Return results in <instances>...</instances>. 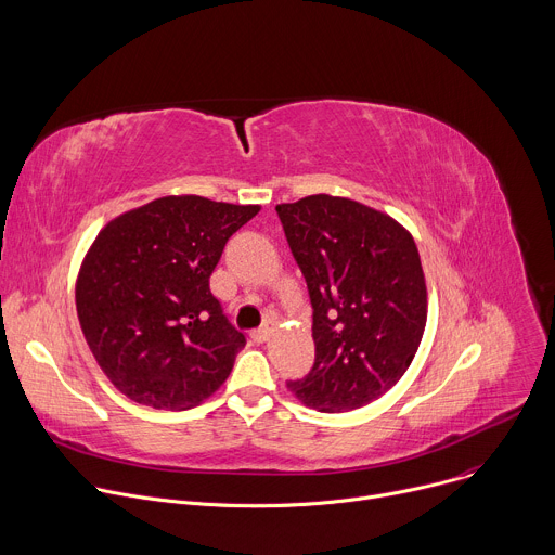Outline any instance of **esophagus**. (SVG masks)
Here are the masks:
<instances>
[{
    "label": "esophagus",
    "mask_w": 555,
    "mask_h": 555,
    "mask_svg": "<svg viewBox=\"0 0 555 555\" xmlns=\"http://www.w3.org/2000/svg\"><path fill=\"white\" fill-rule=\"evenodd\" d=\"M272 332H274V323H266L263 327H259V330H255L253 332V340L255 343H268L270 340V336H272Z\"/></svg>",
    "instance_id": "1"
}]
</instances>
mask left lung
Returning <instances> with one entry per match:
<instances>
[{"label": "left lung", "mask_w": 555, "mask_h": 555, "mask_svg": "<svg viewBox=\"0 0 555 555\" xmlns=\"http://www.w3.org/2000/svg\"><path fill=\"white\" fill-rule=\"evenodd\" d=\"M276 212L313 307L315 360L287 388L321 413L366 406L400 382L424 336L415 240L386 212L325 193Z\"/></svg>", "instance_id": "1"}]
</instances>
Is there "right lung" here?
<instances>
[{
    "mask_svg": "<svg viewBox=\"0 0 555 555\" xmlns=\"http://www.w3.org/2000/svg\"><path fill=\"white\" fill-rule=\"evenodd\" d=\"M261 206L169 195L112 219L76 279V313L99 366L129 400L186 411L225 382L246 336L210 274Z\"/></svg>",
    "mask_w": 555,
    "mask_h": 555,
    "instance_id": "1",
    "label": "right lung"
}]
</instances>
